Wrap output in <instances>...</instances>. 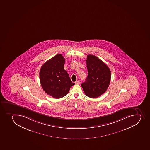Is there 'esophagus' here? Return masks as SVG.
<instances>
[{
    "label": "esophagus",
    "instance_id": "34e87169",
    "mask_svg": "<svg viewBox=\"0 0 150 150\" xmlns=\"http://www.w3.org/2000/svg\"><path fill=\"white\" fill-rule=\"evenodd\" d=\"M80 83H81V81H76L75 83L77 84H80Z\"/></svg>",
    "mask_w": 150,
    "mask_h": 150
}]
</instances>
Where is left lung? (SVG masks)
<instances>
[{"label": "left lung", "instance_id": "8db88e82", "mask_svg": "<svg viewBox=\"0 0 150 150\" xmlns=\"http://www.w3.org/2000/svg\"><path fill=\"white\" fill-rule=\"evenodd\" d=\"M86 63L88 75L81 87L87 97L96 98L107 90L111 80V71L105 63L93 55L87 56Z\"/></svg>", "mask_w": 150, "mask_h": 150}]
</instances>
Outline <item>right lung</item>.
I'll return each instance as SVG.
<instances>
[{"mask_svg":"<svg viewBox=\"0 0 150 150\" xmlns=\"http://www.w3.org/2000/svg\"><path fill=\"white\" fill-rule=\"evenodd\" d=\"M65 59L57 54L42 66L39 72L40 80L43 90L54 98H60L67 94L74 85L64 69Z\"/></svg>","mask_w":150,"mask_h":150,"instance_id":"obj_1","label":"right lung"}]
</instances>
